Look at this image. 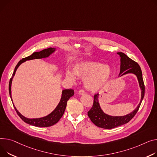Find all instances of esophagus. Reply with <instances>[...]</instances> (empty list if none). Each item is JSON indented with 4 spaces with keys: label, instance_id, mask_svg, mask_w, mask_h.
<instances>
[{
    "label": "esophagus",
    "instance_id": "1",
    "mask_svg": "<svg viewBox=\"0 0 157 157\" xmlns=\"http://www.w3.org/2000/svg\"><path fill=\"white\" fill-rule=\"evenodd\" d=\"M78 93L79 94V95H85V94H86V91L84 90H80L79 91Z\"/></svg>",
    "mask_w": 157,
    "mask_h": 157
}]
</instances>
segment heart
<instances>
[{
    "mask_svg": "<svg viewBox=\"0 0 157 157\" xmlns=\"http://www.w3.org/2000/svg\"><path fill=\"white\" fill-rule=\"evenodd\" d=\"M74 72L82 79H85V85L86 88L96 91L105 87L109 82L112 70L107 65H102L98 62H86L75 66ZM67 76L75 79L76 76L71 71H67Z\"/></svg>",
    "mask_w": 157,
    "mask_h": 157,
    "instance_id": "b5f03b06",
    "label": "heart"
}]
</instances>
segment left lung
<instances>
[{
    "mask_svg": "<svg viewBox=\"0 0 157 157\" xmlns=\"http://www.w3.org/2000/svg\"><path fill=\"white\" fill-rule=\"evenodd\" d=\"M117 54L121 57V76L128 74V73H133L137 76L140 86L141 89V99L137 108L131 113L124 116L113 117L105 114L101 110L98 103V94H95L94 95L93 106L88 112V116L94 124L96 125L97 127L103 129H111L129 122L138 111L144 95L145 87L140 66L136 62L128 57L122 52H117Z\"/></svg>",
    "mask_w": 157,
    "mask_h": 157,
    "instance_id": "8db88e82",
    "label": "left lung"
}]
</instances>
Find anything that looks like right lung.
Returning a JSON list of instances; mask_svg holds the SVG:
<instances>
[{"mask_svg": "<svg viewBox=\"0 0 157 157\" xmlns=\"http://www.w3.org/2000/svg\"><path fill=\"white\" fill-rule=\"evenodd\" d=\"M54 48H48L47 49H44L43 50H41L40 52H34L31 56L22 59V60H21L16 65L14 72L13 74V77L10 79L9 81V95L10 97V98H11V83H12V80L15 75V72L18 68V67L20 66V64H21L23 62L29 60H32V59H42V58H45L48 57L52 53L55 51ZM75 92L74 90L72 89H67V90H64L62 91V97L60 99V101L59 103V105L56 108V109L50 113L48 116L44 117H41V118H38V119H28L23 116H22L21 114L16 109V107L14 105V107L19 117L21 119L25 122L29 124V125H32V126L39 127V128H44V127H50L53 126L55 124H56L60 119L63 116V114L64 113L65 109L66 108L67 105V102L68 100L74 95Z\"/></svg>", "mask_w": 157, "mask_h": 157, "instance_id": "1", "label": "right lung"}]
</instances>
